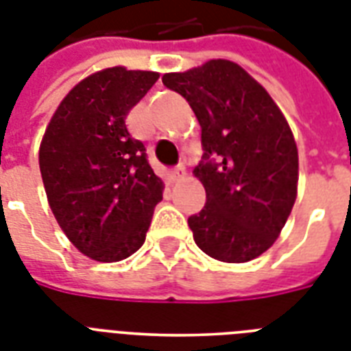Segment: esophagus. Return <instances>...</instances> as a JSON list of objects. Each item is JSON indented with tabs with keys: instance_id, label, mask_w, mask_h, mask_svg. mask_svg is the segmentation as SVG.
Segmentation results:
<instances>
[{
	"instance_id": "esophagus-1",
	"label": "esophagus",
	"mask_w": 351,
	"mask_h": 351,
	"mask_svg": "<svg viewBox=\"0 0 351 351\" xmlns=\"http://www.w3.org/2000/svg\"><path fill=\"white\" fill-rule=\"evenodd\" d=\"M184 175H186V169H184L182 165H176V167H173V169H171L169 178L173 182H178V180H182V178H184Z\"/></svg>"
}]
</instances>
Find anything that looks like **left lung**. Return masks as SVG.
<instances>
[{"instance_id":"8db88e82","label":"left lung","mask_w":351,"mask_h":351,"mask_svg":"<svg viewBox=\"0 0 351 351\" xmlns=\"http://www.w3.org/2000/svg\"><path fill=\"white\" fill-rule=\"evenodd\" d=\"M184 96L202 129V160L195 176L206 206L187 224L206 253L247 262L269 250L297 197L299 154L271 96L244 69L211 60L187 73L162 76Z\"/></svg>"}]
</instances>
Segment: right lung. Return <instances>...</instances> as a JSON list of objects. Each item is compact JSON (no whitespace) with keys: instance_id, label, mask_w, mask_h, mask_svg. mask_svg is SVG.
<instances>
[{"instance_id":"right-lung-1","label":"right lung","mask_w":351,"mask_h":351,"mask_svg":"<svg viewBox=\"0 0 351 351\" xmlns=\"http://www.w3.org/2000/svg\"><path fill=\"white\" fill-rule=\"evenodd\" d=\"M158 73L112 67L90 74L54 112L40 171L58 224L84 255L118 262L142 247L162 180L125 118Z\"/></svg>"}]
</instances>
